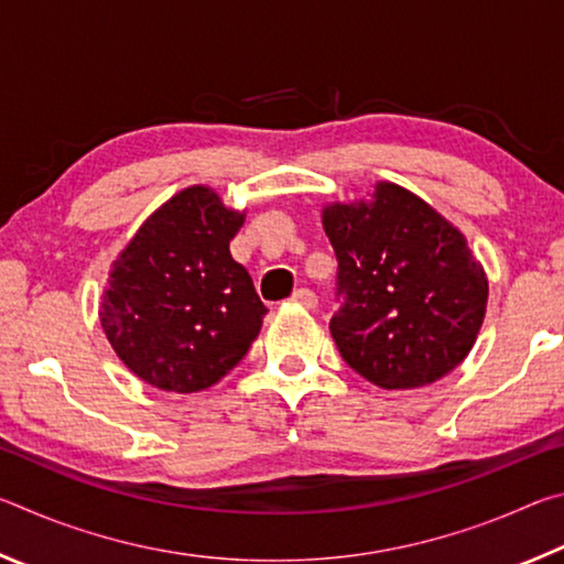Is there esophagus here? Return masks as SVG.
Here are the masks:
<instances>
[{
    "mask_svg": "<svg viewBox=\"0 0 564 564\" xmlns=\"http://www.w3.org/2000/svg\"><path fill=\"white\" fill-rule=\"evenodd\" d=\"M291 299L299 305H303V308H316V303H318V295L311 289H299L291 295Z\"/></svg>",
    "mask_w": 564,
    "mask_h": 564,
    "instance_id": "obj_1",
    "label": "esophagus"
}]
</instances>
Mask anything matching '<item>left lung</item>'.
<instances>
[{"mask_svg": "<svg viewBox=\"0 0 564 564\" xmlns=\"http://www.w3.org/2000/svg\"><path fill=\"white\" fill-rule=\"evenodd\" d=\"M323 228L338 259L330 336L343 360L386 390L431 386L460 366L488 305L465 236L390 181L373 202L323 208Z\"/></svg>", "mask_w": 564, "mask_h": 564, "instance_id": "1", "label": "left lung"}]
</instances>
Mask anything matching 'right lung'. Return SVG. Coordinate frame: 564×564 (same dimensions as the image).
Segmentation results:
<instances>
[{"label":"right lung","instance_id":"add662e5","mask_svg":"<svg viewBox=\"0 0 564 564\" xmlns=\"http://www.w3.org/2000/svg\"><path fill=\"white\" fill-rule=\"evenodd\" d=\"M243 218L216 191L188 186L113 261L101 328L144 383L171 393L212 388L259 336L269 308L228 251Z\"/></svg>","mask_w":564,"mask_h":564}]
</instances>
